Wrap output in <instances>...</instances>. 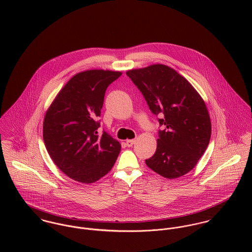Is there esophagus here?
Segmentation results:
<instances>
[{
	"mask_svg": "<svg viewBox=\"0 0 252 252\" xmlns=\"http://www.w3.org/2000/svg\"><path fill=\"white\" fill-rule=\"evenodd\" d=\"M134 144H135V140H127V141H126V145H127L128 147L132 146Z\"/></svg>",
	"mask_w": 252,
	"mask_h": 252,
	"instance_id": "obj_1",
	"label": "esophagus"
}]
</instances>
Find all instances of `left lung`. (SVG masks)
<instances>
[{"label":"left lung","mask_w":252,"mask_h":252,"mask_svg":"<svg viewBox=\"0 0 252 252\" xmlns=\"http://www.w3.org/2000/svg\"><path fill=\"white\" fill-rule=\"evenodd\" d=\"M158 118L154 155L148 168L173 180L190 172L206 151L212 124L205 102L194 87L174 69L156 64L126 72Z\"/></svg>","instance_id":"left-lung-1"}]
</instances>
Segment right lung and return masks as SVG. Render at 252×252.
<instances>
[{"mask_svg":"<svg viewBox=\"0 0 252 252\" xmlns=\"http://www.w3.org/2000/svg\"><path fill=\"white\" fill-rule=\"evenodd\" d=\"M122 73L90 70L72 76L45 113L43 142L55 165L72 180L92 183L107 175L121 145L99 135L105 93Z\"/></svg>","mask_w":252,"mask_h":252,"instance_id":"1","label":"right lung"}]
</instances>
